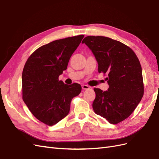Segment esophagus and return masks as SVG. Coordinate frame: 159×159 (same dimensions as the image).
I'll return each instance as SVG.
<instances>
[{
	"mask_svg": "<svg viewBox=\"0 0 159 159\" xmlns=\"http://www.w3.org/2000/svg\"><path fill=\"white\" fill-rule=\"evenodd\" d=\"M81 88L83 89H89V87L87 85H81Z\"/></svg>",
	"mask_w": 159,
	"mask_h": 159,
	"instance_id": "esophagus-1",
	"label": "esophagus"
}]
</instances>
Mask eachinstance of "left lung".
<instances>
[{
	"instance_id": "obj_1",
	"label": "left lung",
	"mask_w": 159,
	"mask_h": 159,
	"mask_svg": "<svg viewBox=\"0 0 159 159\" xmlns=\"http://www.w3.org/2000/svg\"><path fill=\"white\" fill-rule=\"evenodd\" d=\"M93 52L99 73L107 75V91L94 88V112L111 124L129 117L144 94L142 68L133 50L105 36H86L82 41Z\"/></svg>"
}]
</instances>
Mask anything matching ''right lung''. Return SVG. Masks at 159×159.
<instances>
[{"label":"right lung","instance_id":"add662e5","mask_svg":"<svg viewBox=\"0 0 159 159\" xmlns=\"http://www.w3.org/2000/svg\"><path fill=\"white\" fill-rule=\"evenodd\" d=\"M84 35L54 40L42 46L28 57L22 75V99L37 119L52 126L66 117L71 99L81 91L78 84L66 85L59 75Z\"/></svg>","mask_w":159,"mask_h":159}]
</instances>
